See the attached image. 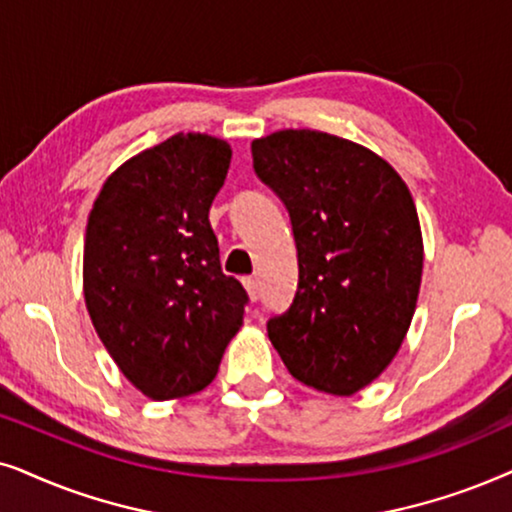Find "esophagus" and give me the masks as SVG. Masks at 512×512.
<instances>
[{
	"label": "esophagus",
	"mask_w": 512,
	"mask_h": 512,
	"mask_svg": "<svg viewBox=\"0 0 512 512\" xmlns=\"http://www.w3.org/2000/svg\"><path fill=\"white\" fill-rule=\"evenodd\" d=\"M243 285H245V290H248L252 302H257V299H260V281L248 276V278H243Z\"/></svg>",
	"instance_id": "obj_1"
}]
</instances>
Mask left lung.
Wrapping results in <instances>:
<instances>
[{"instance_id": "8db88e82", "label": "left lung", "mask_w": 512, "mask_h": 512, "mask_svg": "<svg viewBox=\"0 0 512 512\" xmlns=\"http://www.w3.org/2000/svg\"><path fill=\"white\" fill-rule=\"evenodd\" d=\"M255 175L283 201L297 292L267 320L290 374L351 395L391 363L417 306L424 243L410 189L370 149L320 131L252 142Z\"/></svg>"}]
</instances>
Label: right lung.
Listing matches in <instances>:
<instances>
[{
	"label": "right lung",
	"instance_id": "add662e5",
	"mask_svg": "<svg viewBox=\"0 0 512 512\" xmlns=\"http://www.w3.org/2000/svg\"><path fill=\"white\" fill-rule=\"evenodd\" d=\"M229 161L224 140L177 133L114 170L88 215L86 309L152 400L206 388L243 323L248 292L222 274L208 220Z\"/></svg>",
	"mask_w": 512,
	"mask_h": 512
}]
</instances>
